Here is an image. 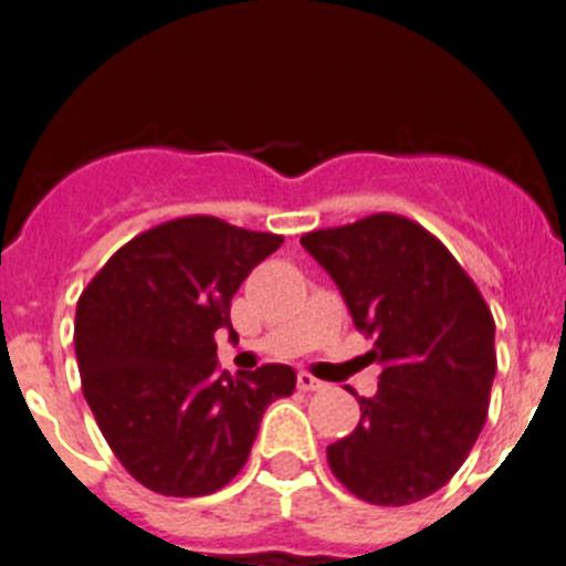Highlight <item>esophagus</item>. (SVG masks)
<instances>
[{
	"label": "esophagus",
	"instance_id": "34e87169",
	"mask_svg": "<svg viewBox=\"0 0 566 566\" xmlns=\"http://www.w3.org/2000/svg\"><path fill=\"white\" fill-rule=\"evenodd\" d=\"M297 388H300V391H323L326 385L319 382L317 377H312V374L300 371V374H297Z\"/></svg>",
	"mask_w": 566,
	"mask_h": 566
}]
</instances>
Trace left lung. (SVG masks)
Segmentation results:
<instances>
[{
    "instance_id": "left-lung-1",
    "label": "left lung",
    "mask_w": 566,
    "mask_h": 566,
    "mask_svg": "<svg viewBox=\"0 0 566 566\" xmlns=\"http://www.w3.org/2000/svg\"><path fill=\"white\" fill-rule=\"evenodd\" d=\"M332 274L382 365L359 424L328 444L334 476L371 504H413L451 482L488 419L496 326L476 283L419 223L371 214L300 238Z\"/></svg>"
}]
</instances>
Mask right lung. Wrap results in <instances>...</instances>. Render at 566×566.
Wrapping results in <instances>:
<instances>
[{
    "label": "right lung",
    "mask_w": 566,
    "mask_h": 566,
    "mask_svg": "<svg viewBox=\"0 0 566 566\" xmlns=\"http://www.w3.org/2000/svg\"><path fill=\"white\" fill-rule=\"evenodd\" d=\"M283 238L192 214L124 243L76 306L82 391L135 482L161 496H207L238 476L260 419L292 397L289 365L218 371L214 332Z\"/></svg>",
    "instance_id": "obj_1"
}]
</instances>
